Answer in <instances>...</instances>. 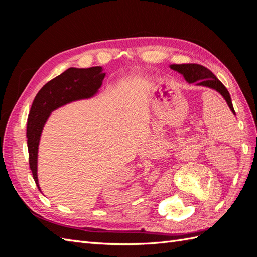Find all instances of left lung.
Returning <instances> with one entry per match:
<instances>
[{"mask_svg": "<svg viewBox=\"0 0 257 257\" xmlns=\"http://www.w3.org/2000/svg\"><path fill=\"white\" fill-rule=\"evenodd\" d=\"M170 68L183 75L184 79L187 80L189 84L194 83L196 86L209 87L211 89L216 90L223 98H224L233 114H235L230 92L227 91L225 86L216 78V76L213 74L210 69H207L204 66H202V65L198 64H172L170 65Z\"/></svg>", "mask_w": 257, "mask_h": 257, "instance_id": "1", "label": "left lung"}]
</instances>
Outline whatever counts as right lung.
Returning a JSON list of instances; mask_svg holds the SVG:
<instances>
[{
	"instance_id": "1",
	"label": "right lung",
	"mask_w": 257,
	"mask_h": 257,
	"mask_svg": "<svg viewBox=\"0 0 257 257\" xmlns=\"http://www.w3.org/2000/svg\"><path fill=\"white\" fill-rule=\"evenodd\" d=\"M106 73L102 67H70L48 81L37 92L27 118V149L33 179L41 191L37 178V154L43 128L52 111L67 103L94 97L100 88Z\"/></svg>"
}]
</instances>
